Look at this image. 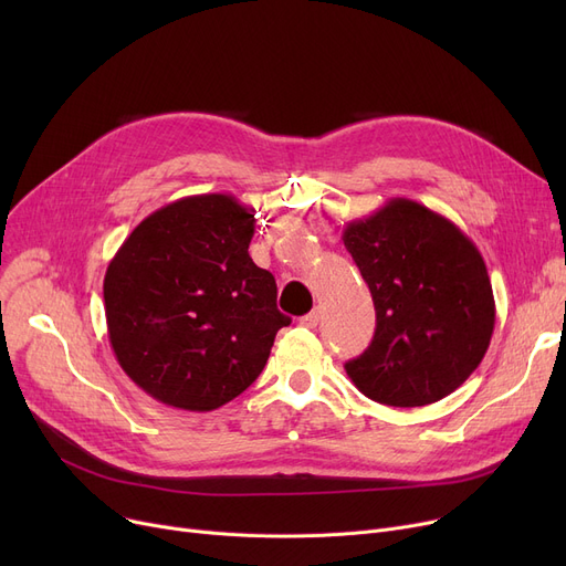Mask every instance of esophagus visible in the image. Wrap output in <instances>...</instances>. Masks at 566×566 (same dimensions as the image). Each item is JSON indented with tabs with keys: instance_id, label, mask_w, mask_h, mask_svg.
Wrapping results in <instances>:
<instances>
[{
	"instance_id": "1",
	"label": "esophagus",
	"mask_w": 566,
	"mask_h": 566,
	"mask_svg": "<svg viewBox=\"0 0 566 566\" xmlns=\"http://www.w3.org/2000/svg\"><path fill=\"white\" fill-rule=\"evenodd\" d=\"M318 321H321V312H318V310H314V312L301 316V325H305V328H316Z\"/></svg>"
}]
</instances>
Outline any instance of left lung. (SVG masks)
Returning a JSON list of instances; mask_svg holds the SVG:
<instances>
[{
	"instance_id": "left-lung-1",
	"label": "left lung",
	"mask_w": 566,
	"mask_h": 566,
	"mask_svg": "<svg viewBox=\"0 0 566 566\" xmlns=\"http://www.w3.org/2000/svg\"><path fill=\"white\" fill-rule=\"evenodd\" d=\"M342 241L376 307L369 348L344 365L355 388L397 408L452 395L480 367L495 325L478 245L452 220L403 197L348 222Z\"/></svg>"
}]
</instances>
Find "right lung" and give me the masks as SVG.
I'll return each mask as SVG.
<instances>
[{"mask_svg": "<svg viewBox=\"0 0 566 566\" xmlns=\"http://www.w3.org/2000/svg\"><path fill=\"white\" fill-rule=\"evenodd\" d=\"M254 211L231 195L176 199L144 218L103 282L118 365L156 401L208 412L245 392L275 335V277L248 248Z\"/></svg>", "mask_w": 566, "mask_h": 566, "instance_id": "right-lung-1", "label": "right lung"}]
</instances>
